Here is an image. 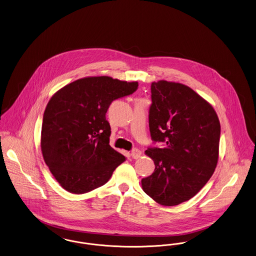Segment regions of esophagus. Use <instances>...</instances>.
I'll list each match as a JSON object with an SVG mask.
<instances>
[{"label": "esophagus", "mask_w": 256, "mask_h": 256, "mask_svg": "<svg viewBox=\"0 0 256 256\" xmlns=\"http://www.w3.org/2000/svg\"><path fill=\"white\" fill-rule=\"evenodd\" d=\"M131 156L134 160H136V158H138L140 156H142V151L138 150V149H133L132 153H131Z\"/></svg>", "instance_id": "1"}]
</instances>
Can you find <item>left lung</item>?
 Here are the masks:
<instances>
[{
	"instance_id": "obj_1",
	"label": "left lung",
	"mask_w": 256,
	"mask_h": 256,
	"mask_svg": "<svg viewBox=\"0 0 256 256\" xmlns=\"http://www.w3.org/2000/svg\"><path fill=\"white\" fill-rule=\"evenodd\" d=\"M151 138L166 147L145 151L155 170L142 180V186L158 204L177 206L194 197L212 178L221 125L212 105L184 84L160 80L151 84Z\"/></svg>"
}]
</instances>
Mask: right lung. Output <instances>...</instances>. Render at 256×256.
I'll use <instances>...</instances> for the list:
<instances>
[{
  "mask_svg": "<svg viewBox=\"0 0 256 256\" xmlns=\"http://www.w3.org/2000/svg\"><path fill=\"white\" fill-rule=\"evenodd\" d=\"M138 83L110 76L76 80L48 101L41 131L46 164L68 192L83 194L105 184L126 160L112 148L106 112L114 100L132 94Z\"/></svg>",
  "mask_w": 256,
  "mask_h": 256,
  "instance_id": "obj_1",
  "label": "right lung"
}]
</instances>
